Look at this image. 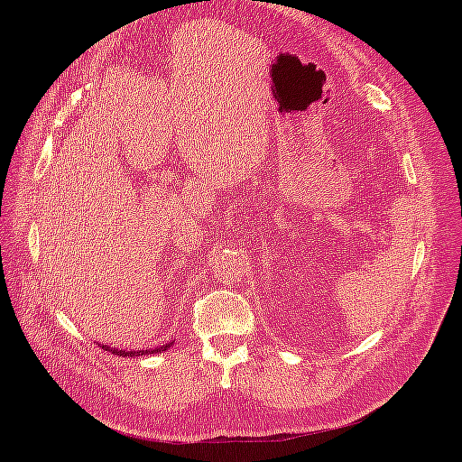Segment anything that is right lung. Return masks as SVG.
<instances>
[{
	"label": "right lung",
	"instance_id": "add662e5",
	"mask_svg": "<svg viewBox=\"0 0 462 462\" xmlns=\"http://www.w3.org/2000/svg\"><path fill=\"white\" fill-rule=\"evenodd\" d=\"M173 342L166 344V346H161V347H155V349H141V351H124V349H109L106 346H102L106 351H111L115 355H120V356H143V355H153V353H161V351H166L168 347H171Z\"/></svg>",
	"mask_w": 462,
	"mask_h": 462
}]
</instances>
